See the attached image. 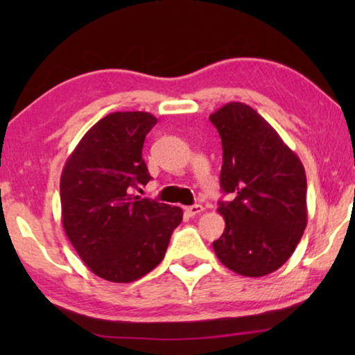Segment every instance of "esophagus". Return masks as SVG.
I'll return each instance as SVG.
<instances>
[{"mask_svg": "<svg viewBox=\"0 0 355 355\" xmlns=\"http://www.w3.org/2000/svg\"><path fill=\"white\" fill-rule=\"evenodd\" d=\"M184 211L188 216H191V218H194V216L200 214L203 211V207L202 205H192V207H186Z\"/></svg>", "mask_w": 355, "mask_h": 355, "instance_id": "34e87169", "label": "esophagus"}]
</instances>
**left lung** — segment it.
<instances>
[{
  "mask_svg": "<svg viewBox=\"0 0 355 355\" xmlns=\"http://www.w3.org/2000/svg\"><path fill=\"white\" fill-rule=\"evenodd\" d=\"M222 142L219 202L225 230L213 243L222 264L245 277L271 274L293 255L307 227V177L297 155L249 105L209 116Z\"/></svg>",
  "mask_w": 355,
  "mask_h": 355,
  "instance_id": "obj_1",
  "label": "left lung"
}]
</instances>
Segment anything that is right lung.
I'll return each instance as SVG.
<instances>
[{"mask_svg": "<svg viewBox=\"0 0 355 355\" xmlns=\"http://www.w3.org/2000/svg\"><path fill=\"white\" fill-rule=\"evenodd\" d=\"M156 122L142 111L107 114L83 136L61 175L65 235L95 275L116 284L158 266L183 219L182 208L130 194L152 178L142 147Z\"/></svg>", "mask_w": 355, "mask_h": 355, "instance_id": "right-lung-1", "label": "right lung"}]
</instances>
